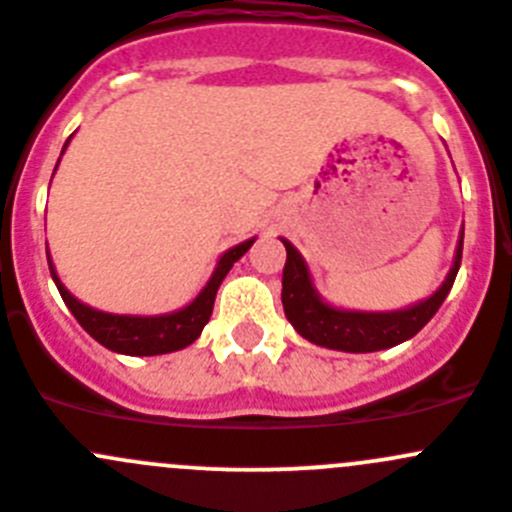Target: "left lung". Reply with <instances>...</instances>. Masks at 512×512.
<instances>
[{"mask_svg": "<svg viewBox=\"0 0 512 512\" xmlns=\"http://www.w3.org/2000/svg\"><path fill=\"white\" fill-rule=\"evenodd\" d=\"M284 246L286 266L284 279H281V304H284L286 319L311 344L339 349V352H379V349L397 347V344L415 337L422 326L437 314L442 301L447 299L462 261L460 238L455 264H452L450 276H447V281L440 286L437 294H432L427 301L405 311L359 314V311H339L332 309V306H326L316 296L314 286H311L309 271H306V264L299 256V251L289 241H284Z\"/></svg>", "mask_w": 512, "mask_h": 512, "instance_id": "left-lung-1", "label": "left lung"}]
</instances>
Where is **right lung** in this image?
Masks as SVG:
<instances>
[{
    "label": "right lung",
    "instance_id": "right-lung-1",
    "mask_svg": "<svg viewBox=\"0 0 512 512\" xmlns=\"http://www.w3.org/2000/svg\"><path fill=\"white\" fill-rule=\"evenodd\" d=\"M70 143V140H67ZM65 143V148H67ZM253 238L246 243H238L231 251H226L218 261L216 274L211 276V281L206 284V289L196 296L193 304H188L186 309L175 311V314L165 316H118V314H105V311L90 309V306L80 304L70 291L62 286V281L57 279L55 269H52L50 261V274L55 279L57 289H60L62 301L70 306L72 316L80 321V326L90 334L95 342H100L102 347L113 349L118 354H130V357H153V354H168L178 352V349L188 347V344L196 342L201 337L203 326L208 324L213 314V301H216L218 286L226 279V274L231 271V266L241 259L243 253L251 248Z\"/></svg>",
    "mask_w": 512,
    "mask_h": 512
}]
</instances>
